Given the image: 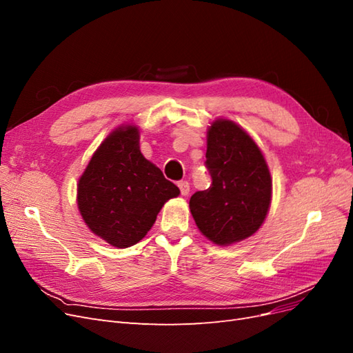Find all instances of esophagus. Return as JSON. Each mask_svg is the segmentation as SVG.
<instances>
[{"instance_id":"1","label":"esophagus","mask_w":353,"mask_h":353,"mask_svg":"<svg viewBox=\"0 0 353 353\" xmlns=\"http://www.w3.org/2000/svg\"><path fill=\"white\" fill-rule=\"evenodd\" d=\"M178 187H179L181 194L188 196V193H190V184L187 183V181H181V183H178Z\"/></svg>"}]
</instances>
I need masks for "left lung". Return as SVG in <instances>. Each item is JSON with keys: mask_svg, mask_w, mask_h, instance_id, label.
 <instances>
[{"mask_svg": "<svg viewBox=\"0 0 353 353\" xmlns=\"http://www.w3.org/2000/svg\"><path fill=\"white\" fill-rule=\"evenodd\" d=\"M212 184L190 199V210L203 236L219 245L248 239L261 228L271 206L272 179L252 137L228 119L208 130L205 162Z\"/></svg>", "mask_w": 353, "mask_h": 353, "instance_id": "1", "label": "left lung"}]
</instances>
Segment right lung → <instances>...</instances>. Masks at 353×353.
Returning <instances> with one entry per match:
<instances>
[{"mask_svg": "<svg viewBox=\"0 0 353 353\" xmlns=\"http://www.w3.org/2000/svg\"><path fill=\"white\" fill-rule=\"evenodd\" d=\"M179 188L141 154L134 125L114 130L100 144L78 183V208L87 227L114 248L137 244Z\"/></svg>", "mask_w": 353, "mask_h": 353, "instance_id": "right-lung-1", "label": "right lung"}]
</instances>
